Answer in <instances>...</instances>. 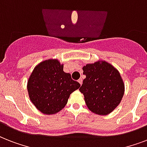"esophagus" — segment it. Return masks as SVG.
Here are the masks:
<instances>
[{
  "label": "esophagus",
  "instance_id": "obj_1",
  "mask_svg": "<svg viewBox=\"0 0 147 147\" xmlns=\"http://www.w3.org/2000/svg\"><path fill=\"white\" fill-rule=\"evenodd\" d=\"M78 83H79V84H80L81 85H82V82H83L82 78H79V79H78Z\"/></svg>",
  "mask_w": 147,
  "mask_h": 147
}]
</instances>
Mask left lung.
Returning a JSON list of instances; mask_svg holds the SVG:
<instances>
[{
	"label": "left lung",
	"instance_id": "8db88e82",
	"mask_svg": "<svg viewBox=\"0 0 147 147\" xmlns=\"http://www.w3.org/2000/svg\"><path fill=\"white\" fill-rule=\"evenodd\" d=\"M86 78L79 88L88 108L98 115H107L121 103L124 94V83L111 64L98 61L82 68Z\"/></svg>",
	"mask_w": 147,
	"mask_h": 147
}]
</instances>
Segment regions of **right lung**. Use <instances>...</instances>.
I'll list each match as a JSON object with an SVG mask.
<instances>
[{
	"mask_svg": "<svg viewBox=\"0 0 147 147\" xmlns=\"http://www.w3.org/2000/svg\"><path fill=\"white\" fill-rule=\"evenodd\" d=\"M79 87L80 84L63 71V64L55 59L39 63L27 82L30 99L45 114H56L64 108L70 94Z\"/></svg>",
	"mask_w": 147,
	"mask_h": 147,
	"instance_id": "obj_1",
	"label": "right lung"
}]
</instances>
